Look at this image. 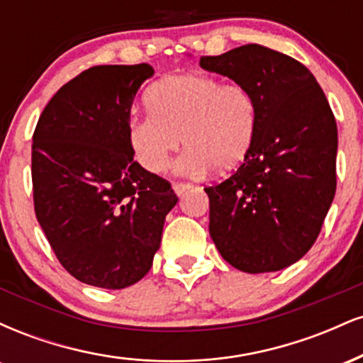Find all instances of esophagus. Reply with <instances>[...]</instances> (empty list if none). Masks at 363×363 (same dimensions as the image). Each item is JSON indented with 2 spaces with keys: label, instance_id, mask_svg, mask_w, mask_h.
Segmentation results:
<instances>
[{
  "label": "esophagus",
  "instance_id": "1",
  "mask_svg": "<svg viewBox=\"0 0 363 363\" xmlns=\"http://www.w3.org/2000/svg\"><path fill=\"white\" fill-rule=\"evenodd\" d=\"M174 191H176L177 196H182L186 193V191H189L193 184H189V182H174Z\"/></svg>",
  "mask_w": 363,
  "mask_h": 363
}]
</instances>
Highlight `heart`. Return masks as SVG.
I'll return each instance as SVG.
<instances>
[{
	"label": "heart",
	"instance_id": "1",
	"mask_svg": "<svg viewBox=\"0 0 363 363\" xmlns=\"http://www.w3.org/2000/svg\"><path fill=\"white\" fill-rule=\"evenodd\" d=\"M145 102L150 114L129 118L126 135L148 172H165L182 141L187 147L177 162L182 176L230 170L251 152L257 107L244 85L206 73L172 74L153 83Z\"/></svg>",
	"mask_w": 363,
	"mask_h": 363
}]
</instances>
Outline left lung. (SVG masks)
<instances>
[{"instance_id": "left-lung-1", "label": "left lung", "mask_w": 363, "mask_h": 363, "mask_svg": "<svg viewBox=\"0 0 363 363\" xmlns=\"http://www.w3.org/2000/svg\"><path fill=\"white\" fill-rule=\"evenodd\" d=\"M199 66L244 85L257 107L256 138L244 164L205 187L210 235L240 272H280L312 247L335 198V116L314 74L264 45L203 56Z\"/></svg>"}]
</instances>
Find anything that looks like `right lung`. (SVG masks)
I'll list each match as a JSON object with an SVG mask.
<instances>
[{"label": "right lung", "instance_id": "1", "mask_svg": "<svg viewBox=\"0 0 363 363\" xmlns=\"http://www.w3.org/2000/svg\"><path fill=\"white\" fill-rule=\"evenodd\" d=\"M150 65L94 66L62 85L32 145L35 216L62 268L86 285L140 281L177 196L133 158L126 126Z\"/></svg>", "mask_w": 363, "mask_h": 363}]
</instances>
